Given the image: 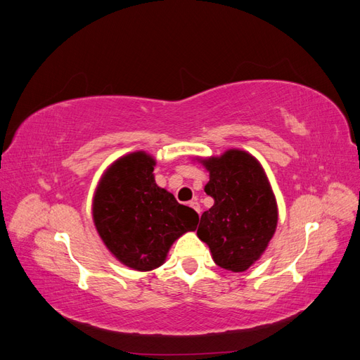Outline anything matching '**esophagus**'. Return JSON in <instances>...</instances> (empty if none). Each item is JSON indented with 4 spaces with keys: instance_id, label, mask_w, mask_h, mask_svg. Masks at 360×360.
Listing matches in <instances>:
<instances>
[{
    "instance_id": "obj_1",
    "label": "esophagus",
    "mask_w": 360,
    "mask_h": 360,
    "mask_svg": "<svg viewBox=\"0 0 360 360\" xmlns=\"http://www.w3.org/2000/svg\"><path fill=\"white\" fill-rule=\"evenodd\" d=\"M189 205L192 207V209H193L195 212H197V213L200 214V212H201V207H200V202H198L197 200H193V201H191V202H189Z\"/></svg>"
}]
</instances>
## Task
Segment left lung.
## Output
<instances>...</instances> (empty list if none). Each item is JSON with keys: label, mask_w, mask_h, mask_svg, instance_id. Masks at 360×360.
Wrapping results in <instances>:
<instances>
[{"label": "left lung", "mask_w": 360, "mask_h": 360, "mask_svg": "<svg viewBox=\"0 0 360 360\" xmlns=\"http://www.w3.org/2000/svg\"><path fill=\"white\" fill-rule=\"evenodd\" d=\"M210 172L205 193L214 204L201 214L198 237L214 263L245 271L263 255L278 225V205L261 163L243 150L198 159Z\"/></svg>", "instance_id": "obj_1"}]
</instances>
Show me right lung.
Wrapping results in <instances>:
<instances>
[{"instance_id": "right-lung-1", "label": "right lung", "mask_w": 360, "mask_h": 360, "mask_svg": "<svg viewBox=\"0 0 360 360\" xmlns=\"http://www.w3.org/2000/svg\"><path fill=\"white\" fill-rule=\"evenodd\" d=\"M155 165L146 151L117 159L93 198V221L102 242L120 263L139 271L165 263L171 245L198 224L197 212L158 186Z\"/></svg>"}]
</instances>
